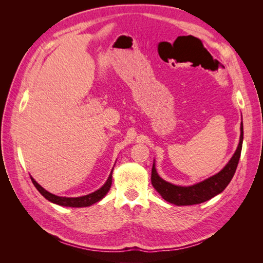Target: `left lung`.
I'll return each mask as SVG.
<instances>
[{"instance_id": "obj_1", "label": "left lung", "mask_w": 263, "mask_h": 263, "mask_svg": "<svg viewBox=\"0 0 263 263\" xmlns=\"http://www.w3.org/2000/svg\"><path fill=\"white\" fill-rule=\"evenodd\" d=\"M240 132L239 144H238L234 156L224 166V169H221L215 176L190 186L174 185L172 183L166 182L159 177L154 162L153 170H151V184L166 202L178 206L200 204L211 200L212 197L221 193L226 189L236 172L238 162H239L243 140L242 122L240 126Z\"/></svg>"}]
</instances>
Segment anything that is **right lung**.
<instances>
[{"label":"right lung","instance_id":"1","mask_svg":"<svg viewBox=\"0 0 263 263\" xmlns=\"http://www.w3.org/2000/svg\"><path fill=\"white\" fill-rule=\"evenodd\" d=\"M112 173H113V170L110 171V174H109L107 181L104 183V185H103L101 189L95 191V192H93L91 194H87V195L80 196V197H62V196H57L54 194H51L50 192H48V191H46L44 187L39 185L33 178L30 177V179H31V182H33V184L35 185V187L39 191V193H41L46 198V200H48L54 204H58L61 206H69V208H86V206H91L92 204L101 201L102 198L107 194V192L110 189V185H112V177H113Z\"/></svg>","mask_w":263,"mask_h":263}]
</instances>
